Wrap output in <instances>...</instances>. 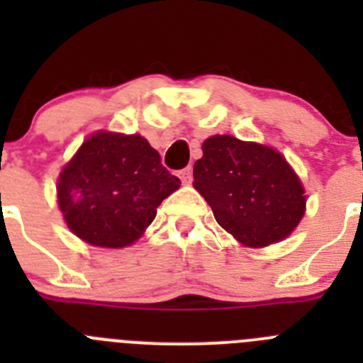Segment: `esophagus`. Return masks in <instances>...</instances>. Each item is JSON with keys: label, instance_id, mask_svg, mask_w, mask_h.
Masks as SVG:
<instances>
[{"label": "esophagus", "instance_id": "esophagus-1", "mask_svg": "<svg viewBox=\"0 0 363 363\" xmlns=\"http://www.w3.org/2000/svg\"><path fill=\"white\" fill-rule=\"evenodd\" d=\"M178 176L185 185H189L192 182V169L191 167H187V169H182V171L178 172Z\"/></svg>", "mask_w": 363, "mask_h": 363}]
</instances>
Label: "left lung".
I'll return each instance as SVG.
<instances>
[{
	"mask_svg": "<svg viewBox=\"0 0 363 363\" xmlns=\"http://www.w3.org/2000/svg\"><path fill=\"white\" fill-rule=\"evenodd\" d=\"M194 163V189L227 233L247 247H265L293 233L306 196L291 165L274 149L213 136Z\"/></svg>",
	"mask_w": 363,
	"mask_h": 363,
	"instance_id": "left-lung-1",
	"label": "left lung"
}]
</instances>
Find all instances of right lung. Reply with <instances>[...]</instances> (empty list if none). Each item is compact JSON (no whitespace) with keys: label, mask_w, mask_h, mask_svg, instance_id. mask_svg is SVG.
Listing matches in <instances>:
<instances>
[{"label":"right lung","mask_w":363,"mask_h":363,"mask_svg":"<svg viewBox=\"0 0 363 363\" xmlns=\"http://www.w3.org/2000/svg\"><path fill=\"white\" fill-rule=\"evenodd\" d=\"M178 187L145 138L98 133L60 174L57 203L78 238L120 249L142 236Z\"/></svg>","instance_id":"1"}]
</instances>
